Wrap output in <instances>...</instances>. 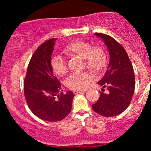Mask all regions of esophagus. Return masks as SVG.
I'll use <instances>...</instances> for the list:
<instances>
[{"mask_svg":"<svg viewBox=\"0 0 151 151\" xmlns=\"http://www.w3.org/2000/svg\"><path fill=\"white\" fill-rule=\"evenodd\" d=\"M86 89H79V90H74V93H81V92H84L86 91Z\"/></svg>","mask_w":151,"mask_h":151,"instance_id":"esophagus-1","label":"esophagus"}]
</instances>
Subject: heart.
<instances>
[{"label": "heart", "mask_w": 151, "mask_h": 151, "mask_svg": "<svg viewBox=\"0 0 151 151\" xmlns=\"http://www.w3.org/2000/svg\"><path fill=\"white\" fill-rule=\"evenodd\" d=\"M65 55L69 57L78 56L83 58L84 67L94 73H99L104 70L107 64V55L103 47H93L92 44L85 41L77 40L67 44L63 49ZM52 70L54 73L63 77L67 72V66L65 58L60 55H54L51 58ZM92 80L89 72H76L69 76L66 79L65 84L69 89H84Z\"/></svg>", "instance_id": "obj_1"}]
</instances>
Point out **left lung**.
Wrapping results in <instances>:
<instances>
[{
	"label": "left lung",
	"instance_id": "1",
	"mask_svg": "<svg viewBox=\"0 0 151 151\" xmlns=\"http://www.w3.org/2000/svg\"><path fill=\"white\" fill-rule=\"evenodd\" d=\"M95 35L106 45L110 61L104 77L98 82L106 88L108 93L100 91V97L92 104V109L103 116H114L124 111L131 103L135 89L134 71L127 52L120 43L108 35Z\"/></svg>",
	"mask_w": 151,
	"mask_h": 151
}]
</instances>
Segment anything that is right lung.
Returning <instances> with one entry per match:
<instances>
[{
    "instance_id": "right-lung-1",
    "label": "right lung",
    "mask_w": 151,
    "mask_h": 151,
    "mask_svg": "<svg viewBox=\"0 0 151 151\" xmlns=\"http://www.w3.org/2000/svg\"><path fill=\"white\" fill-rule=\"evenodd\" d=\"M55 40L52 38L38 47L30 59L24 79L27 106L36 116L47 121L65 119L71 112L74 96L71 91L58 94L61 84L50 64Z\"/></svg>"
}]
</instances>
